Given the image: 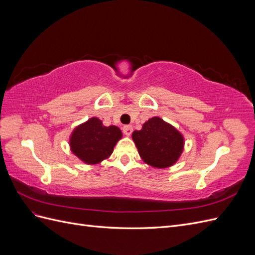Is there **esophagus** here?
Segmentation results:
<instances>
[{"label": "esophagus", "instance_id": "34e87169", "mask_svg": "<svg viewBox=\"0 0 255 255\" xmlns=\"http://www.w3.org/2000/svg\"><path fill=\"white\" fill-rule=\"evenodd\" d=\"M133 132V127L132 126H126L123 127V133H125L126 136H130Z\"/></svg>", "mask_w": 255, "mask_h": 255}]
</instances>
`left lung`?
<instances>
[{
	"mask_svg": "<svg viewBox=\"0 0 255 255\" xmlns=\"http://www.w3.org/2000/svg\"><path fill=\"white\" fill-rule=\"evenodd\" d=\"M132 138L140 158L153 168L173 166L184 150L183 134L159 117L145 121L140 130H134Z\"/></svg>",
	"mask_w": 255,
	"mask_h": 255,
	"instance_id": "obj_1",
	"label": "left lung"
}]
</instances>
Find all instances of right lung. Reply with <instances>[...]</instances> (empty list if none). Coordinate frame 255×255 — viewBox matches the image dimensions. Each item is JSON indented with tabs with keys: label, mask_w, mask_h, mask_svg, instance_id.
I'll return each instance as SVG.
<instances>
[{
	"label": "right lung",
	"mask_w": 255,
	"mask_h": 255,
	"mask_svg": "<svg viewBox=\"0 0 255 255\" xmlns=\"http://www.w3.org/2000/svg\"><path fill=\"white\" fill-rule=\"evenodd\" d=\"M121 138L122 132L118 127H105L102 120L92 117L72 130L69 145L83 163L97 165L112 155L116 143Z\"/></svg>",
	"instance_id": "right-lung-1"
}]
</instances>
